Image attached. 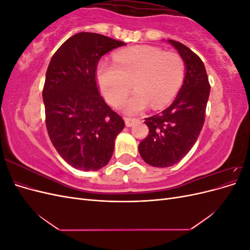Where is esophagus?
Listing matches in <instances>:
<instances>
[{
    "label": "esophagus",
    "instance_id": "obj_1",
    "mask_svg": "<svg viewBox=\"0 0 250 250\" xmlns=\"http://www.w3.org/2000/svg\"><path fill=\"white\" fill-rule=\"evenodd\" d=\"M124 121H125V125L127 126V127H131L134 123H135V119H133V118H124Z\"/></svg>",
    "mask_w": 250,
    "mask_h": 250
}]
</instances>
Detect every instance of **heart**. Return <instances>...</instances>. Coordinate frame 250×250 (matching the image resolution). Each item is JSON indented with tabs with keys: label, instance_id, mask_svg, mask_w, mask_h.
<instances>
[{
	"label": "heart",
	"instance_id": "b5f03b06",
	"mask_svg": "<svg viewBox=\"0 0 250 250\" xmlns=\"http://www.w3.org/2000/svg\"><path fill=\"white\" fill-rule=\"evenodd\" d=\"M185 62L175 52H164L149 46L121 50L113 62H99L96 79L108 103L118 105L132 86L137 88L123 104L135 113L151 104L154 108L167 105L176 96L185 77Z\"/></svg>",
	"mask_w": 250,
	"mask_h": 250
}]
</instances>
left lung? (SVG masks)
Returning a JSON list of instances; mask_svg holds the SVG:
<instances>
[{
	"mask_svg": "<svg viewBox=\"0 0 250 250\" xmlns=\"http://www.w3.org/2000/svg\"><path fill=\"white\" fill-rule=\"evenodd\" d=\"M184 59L186 75L175 100L162 112L145 119L148 137L139 145L142 158L158 168L184 158L197 141L206 119L210 85L202 60L185 44L168 40Z\"/></svg>",
	"mask_w": 250,
	"mask_h": 250,
	"instance_id": "left-lung-1",
	"label": "left lung"
}]
</instances>
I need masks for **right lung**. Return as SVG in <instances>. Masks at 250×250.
I'll return each instance as SVG.
<instances>
[{"label": "right lung", "instance_id": "1", "mask_svg": "<svg viewBox=\"0 0 250 250\" xmlns=\"http://www.w3.org/2000/svg\"><path fill=\"white\" fill-rule=\"evenodd\" d=\"M125 44L80 32L65 41L49 63L42 89L47 130L58 154L75 169L97 171L106 166L125 126L96 82L100 58Z\"/></svg>", "mask_w": 250, "mask_h": 250}]
</instances>
